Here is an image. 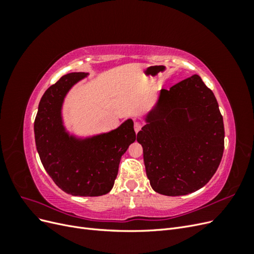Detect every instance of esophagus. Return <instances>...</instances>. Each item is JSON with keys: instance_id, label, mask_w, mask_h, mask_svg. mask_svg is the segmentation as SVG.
<instances>
[{"instance_id": "obj_1", "label": "esophagus", "mask_w": 254, "mask_h": 254, "mask_svg": "<svg viewBox=\"0 0 254 254\" xmlns=\"http://www.w3.org/2000/svg\"><path fill=\"white\" fill-rule=\"evenodd\" d=\"M142 123H140V122H135L134 123V130H135V132L137 133V132H139L140 131V130L142 129Z\"/></svg>"}]
</instances>
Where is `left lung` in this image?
Wrapping results in <instances>:
<instances>
[{
	"label": "left lung",
	"mask_w": 254,
	"mask_h": 254,
	"mask_svg": "<svg viewBox=\"0 0 254 254\" xmlns=\"http://www.w3.org/2000/svg\"><path fill=\"white\" fill-rule=\"evenodd\" d=\"M146 123L136 141L153 190L181 196L211 180L224 153L225 128L214 93L198 75L161 90Z\"/></svg>",
	"instance_id": "left-lung-1"
}]
</instances>
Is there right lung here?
<instances>
[{"mask_svg": "<svg viewBox=\"0 0 254 254\" xmlns=\"http://www.w3.org/2000/svg\"><path fill=\"white\" fill-rule=\"evenodd\" d=\"M88 73L63 76L44 92L38 107L34 131L38 153L56 186L73 196L94 197L109 193L121 157L135 140L132 120L110 132L77 139L66 131L61 118L64 97Z\"/></svg>", "mask_w": 254, "mask_h": 254, "instance_id": "1", "label": "right lung"}]
</instances>
